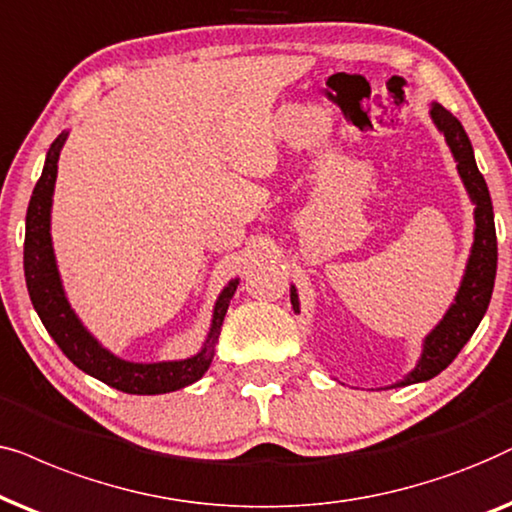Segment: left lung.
Listing matches in <instances>:
<instances>
[{
	"label": "left lung",
	"mask_w": 512,
	"mask_h": 512,
	"mask_svg": "<svg viewBox=\"0 0 512 512\" xmlns=\"http://www.w3.org/2000/svg\"><path fill=\"white\" fill-rule=\"evenodd\" d=\"M431 119L438 131L445 135V142L456 161V170L466 187L468 199L473 203V245L463 269L459 290H456L454 302L449 304L445 316L424 337L421 344V356L417 365L405 374L403 379L395 381V386H410L419 381L433 379L440 374L452 360L459 356V351L478 330L482 316L487 313L489 299H492L494 278H496V229H494V208L492 196H489L487 182L475 163L473 145H470L461 121L447 112L438 102H431ZM290 304L292 311L299 313V295L295 285H290Z\"/></svg>",
	"instance_id": "1"
}]
</instances>
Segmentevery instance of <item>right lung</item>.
I'll list each match as a JSON object with an SVG mask.
<instances>
[{
    "mask_svg": "<svg viewBox=\"0 0 512 512\" xmlns=\"http://www.w3.org/2000/svg\"><path fill=\"white\" fill-rule=\"evenodd\" d=\"M67 135H70L67 131L60 133L51 142L49 152H46L42 177L34 185L30 206H27L23 269L34 311L42 318L53 342L60 346V351L81 372L91 374V377L117 388V391L131 395H159L194 384V381H199L208 372L210 363H213L215 344L220 339L224 316H227L229 302L241 278H231L222 288L213 306V320H210L206 342L201 344V349L194 356L180 360H159V363H133V360L119 358L117 353L105 349L88 332V327L81 323L77 313H74L70 299L65 295L56 252H53L51 208L53 192H56L60 149H63Z\"/></svg>",
    "mask_w": 512,
    "mask_h": 512,
    "instance_id": "1",
    "label": "right lung"
}]
</instances>
